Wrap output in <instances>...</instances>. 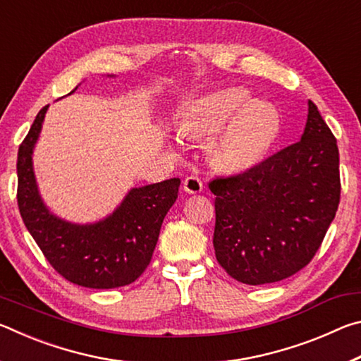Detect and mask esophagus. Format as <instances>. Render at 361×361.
<instances>
[{
	"mask_svg": "<svg viewBox=\"0 0 361 361\" xmlns=\"http://www.w3.org/2000/svg\"><path fill=\"white\" fill-rule=\"evenodd\" d=\"M183 188H185V191L188 194H199V192H202L204 185H202V181H200V178H197V176H188L185 183H183Z\"/></svg>",
	"mask_w": 361,
	"mask_h": 361,
	"instance_id": "esophagus-1",
	"label": "esophagus"
}]
</instances>
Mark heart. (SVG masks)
Here are the masks:
<instances>
[{
    "mask_svg": "<svg viewBox=\"0 0 361 361\" xmlns=\"http://www.w3.org/2000/svg\"><path fill=\"white\" fill-rule=\"evenodd\" d=\"M219 126L222 129L209 148L210 162L221 172L237 173L255 167L267 156L280 135L282 121L272 103L252 99L240 87L200 95L183 108V133L209 135Z\"/></svg>",
    "mask_w": 361,
    "mask_h": 361,
    "instance_id": "1",
    "label": "heart"
}]
</instances>
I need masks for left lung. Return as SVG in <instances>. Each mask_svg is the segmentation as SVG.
I'll return each instance as SVG.
<instances>
[{
  "instance_id": "left-lung-1",
  "label": "left lung",
  "mask_w": 361,
  "mask_h": 361,
  "mask_svg": "<svg viewBox=\"0 0 361 361\" xmlns=\"http://www.w3.org/2000/svg\"><path fill=\"white\" fill-rule=\"evenodd\" d=\"M209 188L216 195L213 247L221 267L247 285L280 282L309 264L334 219L338 143L309 100L298 143Z\"/></svg>"
}]
</instances>
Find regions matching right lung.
Masks as SVG:
<instances>
[{
    "instance_id": "obj_1",
    "label": "right lung",
    "mask_w": 361,
    "mask_h": 361,
    "mask_svg": "<svg viewBox=\"0 0 361 361\" xmlns=\"http://www.w3.org/2000/svg\"><path fill=\"white\" fill-rule=\"evenodd\" d=\"M47 108L36 116L17 156V202L23 223L46 259L68 282L97 290L135 282L148 267L164 218L178 197L180 178L132 188L100 221L79 224L54 215L41 197L33 170V149Z\"/></svg>"
}]
</instances>
